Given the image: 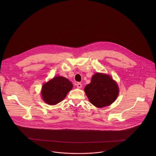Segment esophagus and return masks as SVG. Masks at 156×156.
Here are the masks:
<instances>
[{
	"label": "esophagus",
	"instance_id": "1",
	"mask_svg": "<svg viewBox=\"0 0 156 156\" xmlns=\"http://www.w3.org/2000/svg\"><path fill=\"white\" fill-rule=\"evenodd\" d=\"M77 87L78 88H81L82 87V85L80 83H78L77 84Z\"/></svg>",
	"mask_w": 156,
	"mask_h": 156
}]
</instances>
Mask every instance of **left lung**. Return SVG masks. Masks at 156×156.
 <instances>
[{"instance_id": "obj_1", "label": "left lung", "mask_w": 156, "mask_h": 156, "mask_svg": "<svg viewBox=\"0 0 156 156\" xmlns=\"http://www.w3.org/2000/svg\"><path fill=\"white\" fill-rule=\"evenodd\" d=\"M89 101L97 108L109 106L116 100L119 90L116 83L109 75L95 74L85 88Z\"/></svg>"}]
</instances>
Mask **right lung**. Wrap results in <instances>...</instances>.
Segmentation results:
<instances>
[{"mask_svg":"<svg viewBox=\"0 0 156 156\" xmlns=\"http://www.w3.org/2000/svg\"><path fill=\"white\" fill-rule=\"evenodd\" d=\"M73 86L72 83L67 78L62 76L55 77L43 85L41 90L43 99L48 105H56L65 98Z\"/></svg>","mask_w":156,"mask_h":156,"instance_id":"right-lung-1","label":"right lung"}]
</instances>
